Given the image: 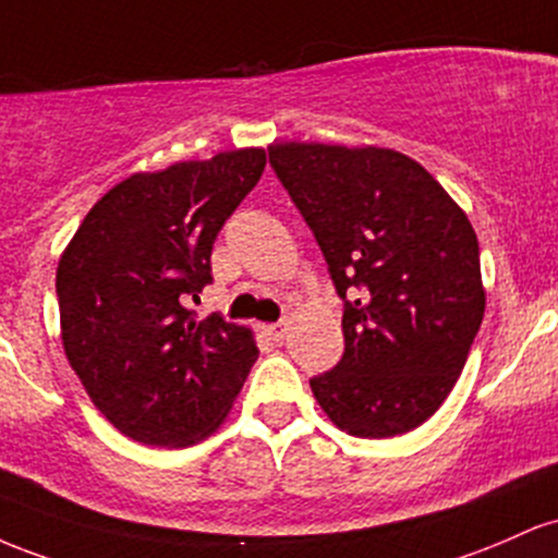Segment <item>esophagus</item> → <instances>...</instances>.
I'll return each instance as SVG.
<instances>
[{
    "label": "esophagus",
    "mask_w": 558,
    "mask_h": 558,
    "mask_svg": "<svg viewBox=\"0 0 558 558\" xmlns=\"http://www.w3.org/2000/svg\"><path fill=\"white\" fill-rule=\"evenodd\" d=\"M263 335H266L271 342H281V340H284V335H287V324L284 322L266 324V327H263Z\"/></svg>",
    "instance_id": "esophagus-1"
}]
</instances>
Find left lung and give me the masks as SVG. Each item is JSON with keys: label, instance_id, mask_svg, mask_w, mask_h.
I'll return each mask as SVG.
<instances>
[{"label": "left lung", "instance_id": "1", "mask_svg": "<svg viewBox=\"0 0 558 558\" xmlns=\"http://www.w3.org/2000/svg\"><path fill=\"white\" fill-rule=\"evenodd\" d=\"M268 162L345 305V353L313 396L348 435L411 432L453 390L485 316L466 213L396 149L274 142Z\"/></svg>", "mask_w": 558, "mask_h": 558}]
</instances>
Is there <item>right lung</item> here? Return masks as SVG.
Wrapping results in <instances>:
<instances>
[{
  "label": "right lung",
  "mask_w": 558,
  "mask_h": 558,
  "mask_svg": "<svg viewBox=\"0 0 558 558\" xmlns=\"http://www.w3.org/2000/svg\"><path fill=\"white\" fill-rule=\"evenodd\" d=\"M266 153H218L134 173L86 213L58 263L62 348L92 403L144 446L218 429L258 359L253 331L190 300L210 284L218 231L258 184Z\"/></svg>",
  "instance_id": "right-lung-1"
}]
</instances>
